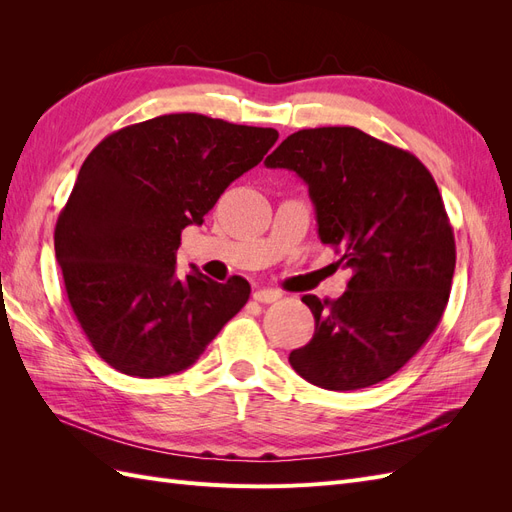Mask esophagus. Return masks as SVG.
I'll list each match as a JSON object with an SVG mask.
<instances>
[{
	"instance_id": "obj_1",
	"label": "esophagus",
	"mask_w": 512,
	"mask_h": 512,
	"mask_svg": "<svg viewBox=\"0 0 512 512\" xmlns=\"http://www.w3.org/2000/svg\"><path fill=\"white\" fill-rule=\"evenodd\" d=\"M254 301H258V303H275L277 299L282 297V292H277V290H273V288H260V290H256L254 294Z\"/></svg>"
}]
</instances>
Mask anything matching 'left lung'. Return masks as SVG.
I'll return each mask as SVG.
<instances>
[{
	"instance_id": "1",
	"label": "left lung",
	"mask_w": 512,
	"mask_h": 512,
	"mask_svg": "<svg viewBox=\"0 0 512 512\" xmlns=\"http://www.w3.org/2000/svg\"><path fill=\"white\" fill-rule=\"evenodd\" d=\"M265 164L307 183L320 241L352 271L339 299H301L316 331L290 352L292 369L329 391L393 376L436 331L451 294L455 235L436 181L410 151L350 126L294 132Z\"/></svg>"
}]
</instances>
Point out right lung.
I'll return each mask as SVG.
<instances>
[{
  "label": "right lung",
  "mask_w": 512,
  "mask_h": 512,
  "mask_svg": "<svg viewBox=\"0 0 512 512\" xmlns=\"http://www.w3.org/2000/svg\"><path fill=\"white\" fill-rule=\"evenodd\" d=\"M277 130L198 113L108 134L85 158L55 226L72 312L113 369L162 378L196 363L250 299V284L177 275L181 230L203 224L228 185L275 145Z\"/></svg>",
  "instance_id": "1"
}]
</instances>
